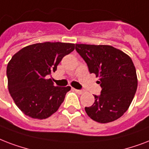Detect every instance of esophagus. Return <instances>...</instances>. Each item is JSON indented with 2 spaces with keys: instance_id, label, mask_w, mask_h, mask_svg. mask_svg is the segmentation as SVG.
<instances>
[{
  "instance_id": "esophagus-1",
  "label": "esophagus",
  "mask_w": 149,
  "mask_h": 149,
  "mask_svg": "<svg viewBox=\"0 0 149 149\" xmlns=\"http://www.w3.org/2000/svg\"><path fill=\"white\" fill-rule=\"evenodd\" d=\"M74 90L77 93H78V94H80V95H81V94H83V93H84V91H82V90H78V89H75V88H74Z\"/></svg>"
}]
</instances>
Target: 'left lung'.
Listing matches in <instances>:
<instances>
[{"mask_svg": "<svg viewBox=\"0 0 149 149\" xmlns=\"http://www.w3.org/2000/svg\"><path fill=\"white\" fill-rule=\"evenodd\" d=\"M90 73L99 77L100 95L85 107L91 119L101 124L114 121L128 109L138 87L135 67L127 54L109 45L76 44Z\"/></svg>", "mask_w": 149, "mask_h": 149, "instance_id": "1", "label": "left lung"}]
</instances>
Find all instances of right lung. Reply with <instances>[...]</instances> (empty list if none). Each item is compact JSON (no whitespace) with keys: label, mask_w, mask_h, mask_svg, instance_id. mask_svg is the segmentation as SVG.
<instances>
[{"label":"right lung","mask_w":149,"mask_h":149,"mask_svg":"<svg viewBox=\"0 0 149 149\" xmlns=\"http://www.w3.org/2000/svg\"><path fill=\"white\" fill-rule=\"evenodd\" d=\"M74 49V43L40 42L24 47L11 57L7 67L8 87L23 113L42 120L57 111L71 87L54 86L46 76L55 72L62 58Z\"/></svg>","instance_id":"obj_1"}]
</instances>
